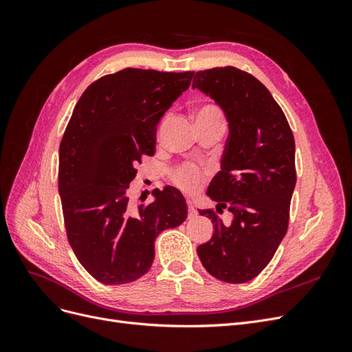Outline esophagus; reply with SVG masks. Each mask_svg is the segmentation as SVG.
Listing matches in <instances>:
<instances>
[{
  "label": "esophagus",
  "mask_w": 352,
  "mask_h": 352,
  "mask_svg": "<svg viewBox=\"0 0 352 352\" xmlns=\"http://www.w3.org/2000/svg\"><path fill=\"white\" fill-rule=\"evenodd\" d=\"M197 214H198V211L195 210L194 204L190 201H188V217L189 219H194Z\"/></svg>",
  "instance_id": "esophagus-1"
}]
</instances>
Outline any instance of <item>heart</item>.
Wrapping results in <instances>:
<instances>
[{"instance_id":"heart-1","label":"heart","mask_w":352,"mask_h":352,"mask_svg":"<svg viewBox=\"0 0 352 352\" xmlns=\"http://www.w3.org/2000/svg\"><path fill=\"white\" fill-rule=\"evenodd\" d=\"M197 120H223L221 110L214 104H204L195 113ZM170 180L188 194L197 192L199 189L202 180L207 176V170L201 168L194 163H182L173 168H170Z\"/></svg>"}]
</instances>
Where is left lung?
<instances>
[{"label":"left lung","mask_w":352,"mask_h":352,"mask_svg":"<svg viewBox=\"0 0 352 352\" xmlns=\"http://www.w3.org/2000/svg\"><path fill=\"white\" fill-rule=\"evenodd\" d=\"M192 88L210 95L229 122L221 170L207 190L217 206L199 210L214 233L197 252L216 279L245 283L270 263L289 225L294 135L270 91L247 72L233 66L201 70ZM223 209L232 212L230 223L218 216Z\"/></svg>","instance_id":"8db88e82"}]
</instances>
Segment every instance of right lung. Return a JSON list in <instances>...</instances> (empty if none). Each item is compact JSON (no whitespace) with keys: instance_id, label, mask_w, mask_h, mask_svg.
<instances>
[{"instance_id":"1","label":"right lung","mask_w":352,"mask_h":352,"mask_svg":"<svg viewBox=\"0 0 352 352\" xmlns=\"http://www.w3.org/2000/svg\"><path fill=\"white\" fill-rule=\"evenodd\" d=\"M194 72L127 67L82 94L60 142L58 192L70 247L94 279L124 285L151 269L154 243L188 216L173 186L135 206L127 188L142 157L154 155L157 124Z\"/></svg>"}]
</instances>
